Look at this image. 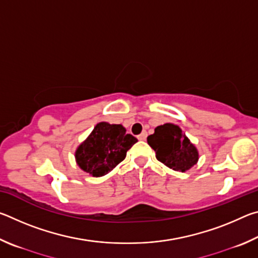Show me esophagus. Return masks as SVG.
<instances>
[{
  "label": "esophagus",
  "mask_w": 258,
  "mask_h": 258,
  "mask_svg": "<svg viewBox=\"0 0 258 258\" xmlns=\"http://www.w3.org/2000/svg\"><path fill=\"white\" fill-rule=\"evenodd\" d=\"M138 139L140 140V141H145V140L147 139V132H142L141 134L139 135Z\"/></svg>",
  "instance_id": "obj_1"
}]
</instances>
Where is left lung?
I'll use <instances>...</instances> for the list:
<instances>
[{"label": "left lung", "instance_id": "1", "mask_svg": "<svg viewBox=\"0 0 258 258\" xmlns=\"http://www.w3.org/2000/svg\"><path fill=\"white\" fill-rule=\"evenodd\" d=\"M147 141L155 150L156 158L173 171L186 172L198 163V149L175 124L157 126Z\"/></svg>", "mask_w": 258, "mask_h": 258}]
</instances>
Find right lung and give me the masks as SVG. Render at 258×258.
I'll use <instances>...</instances> for the list:
<instances>
[{
    "mask_svg": "<svg viewBox=\"0 0 258 258\" xmlns=\"http://www.w3.org/2000/svg\"><path fill=\"white\" fill-rule=\"evenodd\" d=\"M137 142L138 139L126 133L123 125L100 121L77 147L76 164L91 176H103L125 159L126 152Z\"/></svg>",
    "mask_w": 258,
    "mask_h": 258,
    "instance_id": "obj_1",
    "label": "right lung"
}]
</instances>
